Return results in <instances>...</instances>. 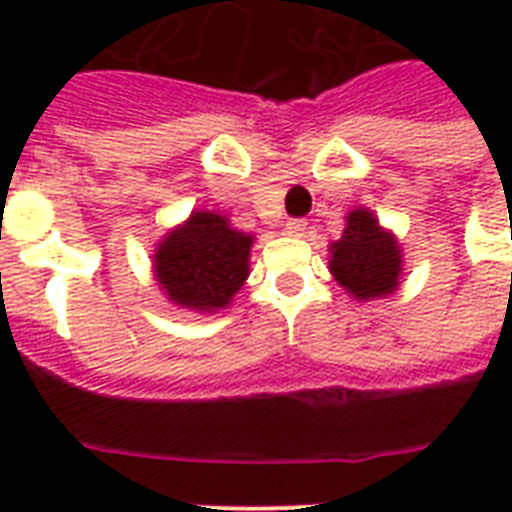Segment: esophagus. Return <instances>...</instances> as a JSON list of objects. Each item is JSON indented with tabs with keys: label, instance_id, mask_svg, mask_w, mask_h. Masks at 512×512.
I'll return each mask as SVG.
<instances>
[{
	"label": "esophagus",
	"instance_id": "esophagus-1",
	"mask_svg": "<svg viewBox=\"0 0 512 512\" xmlns=\"http://www.w3.org/2000/svg\"><path fill=\"white\" fill-rule=\"evenodd\" d=\"M305 228H308V220H303V217H292V220L287 223L289 236H303Z\"/></svg>",
	"mask_w": 512,
	"mask_h": 512
}]
</instances>
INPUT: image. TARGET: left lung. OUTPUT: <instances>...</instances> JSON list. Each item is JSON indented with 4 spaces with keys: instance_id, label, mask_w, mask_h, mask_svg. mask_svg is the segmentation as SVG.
I'll return each instance as SVG.
<instances>
[{
    "instance_id": "left-lung-1",
    "label": "left lung",
    "mask_w": 512,
    "mask_h": 512,
    "mask_svg": "<svg viewBox=\"0 0 512 512\" xmlns=\"http://www.w3.org/2000/svg\"><path fill=\"white\" fill-rule=\"evenodd\" d=\"M329 271L356 300L390 295L401 279V247L393 233L382 231L369 209H353L345 231L332 241Z\"/></svg>"
}]
</instances>
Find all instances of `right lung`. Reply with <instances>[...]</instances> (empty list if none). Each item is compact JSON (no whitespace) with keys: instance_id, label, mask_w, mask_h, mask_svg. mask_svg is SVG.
Listing matches in <instances>:
<instances>
[{"instance_id":"1","label":"right lung","mask_w":512,"mask_h":512,"mask_svg":"<svg viewBox=\"0 0 512 512\" xmlns=\"http://www.w3.org/2000/svg\"><path fill=\"white\" fill-rule=\"evenodd\" d=\"M249 249L252 236L231 228L223 215L199 209L159 241L156 281L180 308L220 311L247 281Z\"/></svg>"}]
</instances>
